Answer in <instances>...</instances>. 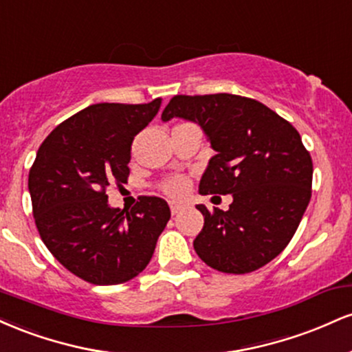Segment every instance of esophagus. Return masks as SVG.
<instances>
[{
    "instance_id": "obj_1",
    "label": "esophagus",
    "mask_w": 352,
    "mask_h": 352,
    "mask_svg": "<svg viewBox=\"0 0 352 352\" xmlns=\"http://www.w3.org/2000/svg\"><path fill=\"white\" fill-rule=\"evenodd\" d=\"M185 208H187V205L177 204V201H170V212H172V215H177V213H180L182 210H185Z\"/></svg>"
}]
</instances>
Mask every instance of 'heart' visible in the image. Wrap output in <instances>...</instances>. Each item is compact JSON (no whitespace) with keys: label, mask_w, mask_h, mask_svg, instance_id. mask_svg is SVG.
I'll return each instance as SVG.
<instances>
[{"label":"heart","mask_w":352,"mask_h":352,"mask_svg":"<svg viewBox=\"0 0 352 352\" xmlns=\"http://www.w3.org/2000/svg\"><path fill=\"white\" fill-rule=\"evenodd\" d=\"M188 185L190 184H188L187 177L173 175L162 182V190L170 197H182L188 190Z\"/></svg>","instance_id":"1"}]
</instances>
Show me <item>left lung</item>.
I'll return each instance as SVG.
<instances>
[{"instance_id": "obj_1", "label": "left lung", "mask_w": 352, "mask_h": 352, "mask_svg": "<svg viewBox=\"0 0 352 352\" xmlns=\"http://www.w3.org/2000/svg\"><path fill=\"white\" fill-rule=\"evenodd\" d=\"M199 124L217 153L201 175V195L232 193L227 212H208L193 241L213 270L243 274L276 258L289 243L311 199L313 160L301 135L265 104L235 94L175 96L162 120Z\"/></svg>"}]
</instances>
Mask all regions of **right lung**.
Listing matches in <instances>:
<instances>
[{
  "instance_id": "1",
  "label": "right lung",
  "mask_w": 352,
  "mask_h": 352,
  "mask_svg": "<svg viewBox=\"0 0 352 352\" xmlns=\"http://www.w3.org/2000/svg\"><path fill=\"white\" fill-rule=\"evenodd\" d=\"M148 104H94L59 124L30 170L39 235L64 268L92 285H120L151 261L170 220L167 201L142 197L131 212L107 204L109 184H125L134 137L159 112Z\"/></svg>"
}]
</instances>
